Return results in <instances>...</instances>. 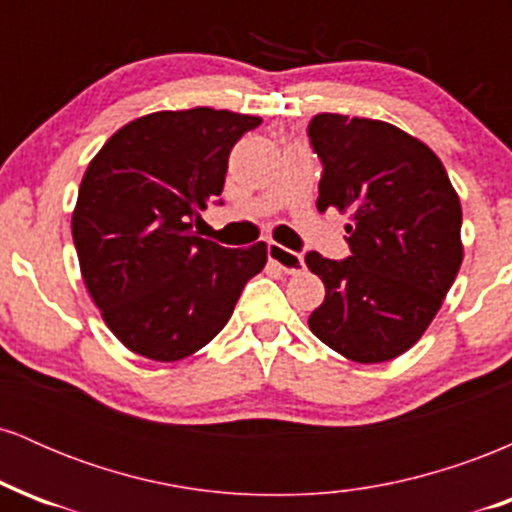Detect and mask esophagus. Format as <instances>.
I'll return each mask as SVG.
<instances>
[{
    "label": "esophagus",
    "mask_w": 512,
    "mask_h": 512,
    "mask_svg": "<svg viewBox=\"0 0 512 512\" xmlns=\"http://www.w3.org/2000/svg\"><path fill=\"white\" fill-rule=\"evenodd\" d=\"M267 255L274 264H279V269H284L286 274H298L303 269V255L301 252H293L279 243H267Z\"/></svg>",
    "instance_id": "esophagus-1"
}]
</instances>
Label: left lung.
<instances>
[{
  "mask_svg": "<svg viewBox=\"0 0 512 512\" xmlns=\"http://www.w3.org/2000/svg\"><path fill=\"white\" fill-rule=\"evenodd\" d=\"M308 137L322 161L317 209L351 214L346 260L305 255L325 284L308 325L351 361H390L419 342L460 272V197L440 158L395 125L320 113Z\"/></svg>",
  "mask_w": 512,
  "mask_h": 512,
  "instance_id": "obj_1",
  "label": "left lung"
}]
</instances>
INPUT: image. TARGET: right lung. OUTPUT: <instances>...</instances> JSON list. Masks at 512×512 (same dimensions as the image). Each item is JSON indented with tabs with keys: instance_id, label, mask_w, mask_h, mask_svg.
I'll list each match as a JSON object with an SVG mask.
<instances>
[{
	"instance_id": "right-lung-1",
	"label": "right lung",
	"mask_w": 512,
	"mask_h": 512,
	"mask_svg": "<svg viewBox=\"0 0 512 512\" xmlns=\"http://www.w3.org/2000/svg\"><path fill=\"white\" fill-rule=\"evenodd\" d=\"M257 125L231 110H161L117 129L88 163L74 248L105 325L134 354L166 363L195 354L262 272L264 243L233 250L192 231L221 195L231 149Z\"/></svg>"
}]
</instances>
